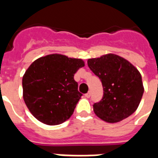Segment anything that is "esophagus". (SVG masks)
<instances>
[{"label":"esophagus","mask_w":158,"mask_h":158,"mask_svg":"<svg viewBox=\"0 0 158 158\" xmlns=\"http://www.w3.org/2000/svg\"><path fill=\"white\" fill-rule=\"evenodd\" d=\"M85 97L86 98H89V97H90V92H89V91L88 93H86Z\"/></svg>","instance_id":"34e87169"}]
</instances>
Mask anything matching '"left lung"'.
<instances>
[{"label":"left lung","instance_id":"obj_1","mask_svg":"<svg viewBox=\"0 0 158 158\" xmlns=\"http://www.w3.org/2000/svg\"><path fill=\"white\" fill-rule=\"evenodd\" d=\"M88 66L102 83V99L93 105L96 115L106 123H118L138 108L144 93L141 75L123 57L109 53L88 59Z\"/></svg>","mask_w":158,"mask_h":158}]
</instances>
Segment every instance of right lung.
Wrapping results in <instances>:
<instances>
[{"mask_svg": "<svg viewBox=\"0 0 158 158\" xmlns=\"http://www.w3.org/2000/svg\"><path fill=\"white\" fill-rule=\"evenodd\" d=\"M84 66L82 59L62 54L33 62L23 77V96L33 116L47 125H57L72 116L82 96L73 76Z\"/></svg>", "mask_w": 158, "mask_h": 158, "instance_id": "add662e5", "label": "right lung"}]
</instances>
